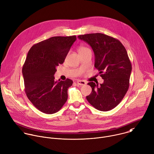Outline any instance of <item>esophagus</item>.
Returning <instances> with one entry per match:
<instances>
[{"label": "esophagus", "instance_id": "1", "mask_svg": "<svg viewBox=\"0 0 154 154\" xmlns=\"http://www.w3.org/2000/svg\"><path fill=\"white\" fill-rule=\"evenodd\" d=\"M77 83L78 85H80V86H83V85H85L86 84V83L85 81H83V80H77Z\"/></svg>", "mask_w": 154, "mask_h": 154}]
</instances>
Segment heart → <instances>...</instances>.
<instances>
[{
  "label": "heart",
  "instance_id": "obj_1",
  "mask_svg": "<svg viewBox=\"0 0 154 154\" xmlns=\"http://www.w3.org/2000/svg\"><path fill=\"white\" fill-rule=\"evenodd\" d=\"M89 50L88 48L85 47V46H80L79 48V52H83V51H88Z\"/></svg>",
  "mask_w": 154,
  "mask_h": 154
}]
</instances>
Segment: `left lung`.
Masks as SVG:
<instances>
[{
  "instance_id": "obj_1",
  "label": "left lung",
  "mask_w": 154,
  "mask_h": 154,
  "mask_svg": "<svg viewBox=\"0 0 154 154\" xmlns=\"http://www.w3.org/2000/svg\"><path fill=\"white\" fill-rule=\"evenodd\" d=\"M78 38L91 46L94 66L104 80L100 85L88 83L92 92L86 99L99 111H110L120 103L129 86L132 65L126 48L119 40L101 33L80 35Z\"/></svg>"
}]
</instances>
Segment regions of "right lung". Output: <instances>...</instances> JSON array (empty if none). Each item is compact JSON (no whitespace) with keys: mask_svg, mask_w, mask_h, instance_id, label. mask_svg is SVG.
Segmentation results:
<instances>
[{"mask_svg":"<svg viewBox=\"0 0 154 154\" xmlns=\"http://www.w3.org/2000/svg\"><path fill=\"white\" fill-rule=\"evenodd\" d=\"M76 39L75 35L53 37L34 45L28 51L22 68L25 91L32 105L43 113L58 112L68 99L72 80L56 81L54 75Z\"/></svg>","mask_w":154,"mask_h":154,"instance_id":"1","label":"right lung"}]
</instances>
